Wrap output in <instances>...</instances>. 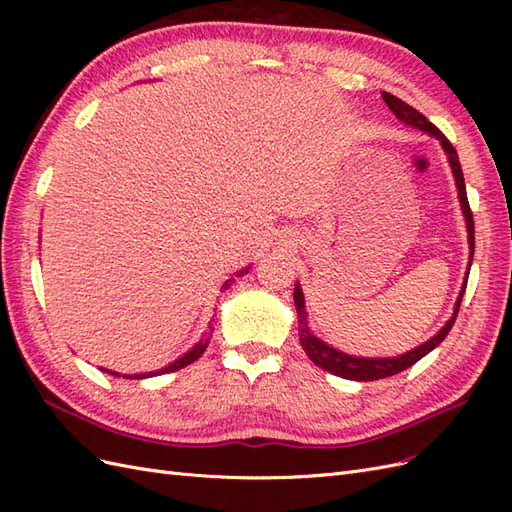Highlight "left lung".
<instances>
[{"label": "left lung", "instance_id": "left-lung-1", "mask_svg": "<svg viewBox=\"0 0 512 512\" xmlns=\"http://www.w3.org/2000/svg\"><path fill=\"white\" fill-rule=\"evenodd\" d=\"M382 98H384L386 104H389V108L395 113V117L399 121H404V123H408V126H414V128L423 130V132H427L431 136H436L438 141L442 143L444 151L448 153V162H451L453 175H455V181H457L461 209H463V215H466L468 235H470V250H472V256H474V215H472V209H470V203H468L466 181H463V170H461V164H459L455 147L451 145V141H448V138L436 126H433V123L423 113H418L416 108H412L404 100H399V98H395L391 94H386V91H382ZM472 256H470V265H472ZM463 286H468V275H466V284H463ZM463 292H466V290H461V294H459L453 318L448 320L446 327L438 335H433L429 342L421 344V346L406 352V354L397 356V359H356V356H348V354L339 352V350H335V348H331L327 344H322L320 339L316 335H312V331L307 329L305 299H303L301 286L297 284V286H294V305H297V314H299V339H301V346H303V350H305V354L309 356V359H312L318 367L331 371V374H335V376H342V378H348V380H359V382L389 378V376L399 374V371L412 367L416 361H421L423 356L429 354L438 344H442V339L448 335V331L453 329L455 318L459 314V305H461V299H463Z\"/></svg>", "mask_w": 512, "mask_h": 512}]
</instances>
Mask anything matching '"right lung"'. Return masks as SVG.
<instances>
[{
    "label": "right lung",
    "mask_w": 512,
    "mask_h": 512,
    "mask_svg": "<svg viewBox=\"0 0 512 512\" xmlns=\"http://www.w3.org/2000/svg\"><path fill=\"white\" fill-rule=\"evenodd\" d=\"M247 273V269L245 271H241V275H245ZM232 284V280H226L224 282V286L222 288H228ZM213 333V331H211ZM207 346H209V337L207 339H203V342H198L190 352H185L181 359H177L173 365H168V367H164L162 369V374H168V371H177V369H181V367H185V365H190V363H194V361H198L200 356H203V352L207 350ZM160 374V371H158ZM149 376H153V374H149ZM126 378H132V376H126ZM134 378H145V376H134Z\"/></svg>",
    "instance_id": "add662e5"
}]
</instances>
